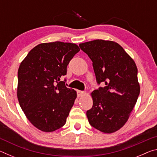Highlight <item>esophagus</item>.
Listing matches in <instances>:
<instances>
[{
  "mask_svg": "<svg viewBox=\"0 0 157 157\" xmlns=\"http://www.w3.org/2000/svg\"><path fill=\"white\" fill-rule=\"evenodd\" d=\"M84 94V91H77V95H78V97H81Z\"/></svg>",
  "mask_w": 157,
  "mask_h": 157,
  "instance_id": "34e87169",
  "label": "esophagus"
}]
</instances>
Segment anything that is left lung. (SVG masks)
I'll return each instance as SVG.
<instances>
[{"mask_svg": "<svg viewBox=\"0 0 157 157\" xmlns=\"http://www.w3.org/2000/svg\"><path fill=\"white\" fill-rule=\"evenodd\" d=\"M93 62L98 85L92 92L93 107L86 111L89 124L104 133L121 128L140 94L136 63L118 44L96 39L79 45Z\"/></svg>", "mask_w": 157, "mask_h": 157, "instance_id": "1", "label": "left lung"}]
</instances>
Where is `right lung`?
I'll use <instances>...</instances> for the list:
<instances>
[{
    "instance_id": "1",
    "label": "right lung",
    "mask_w": 157,
    "mask_h": 157,
    "mask_svg": "<svg viewBox=\"0 0 157 157\" xmlns=\"http://www.w3.org/2000/svg\"><path fill=\"white\" fill-rule=\"evenodd\" d=\"M79 48L61 41L37 45L18 71L17 97L21 109L37 129L50 132L64 125L77 97L66 86L67 66Z\"/></svg>"
}]
</instances>
